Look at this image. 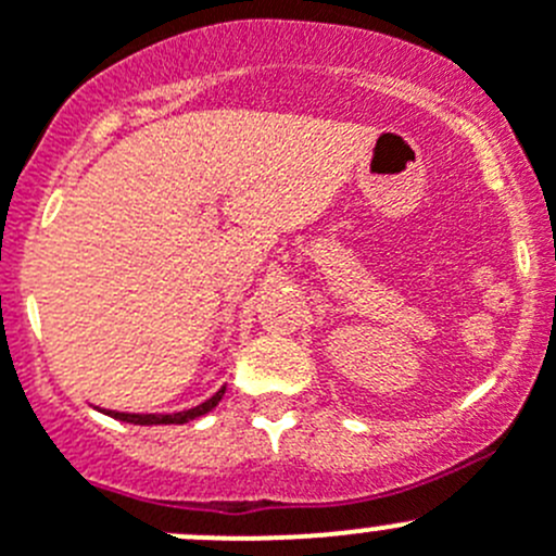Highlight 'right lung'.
Returning a JSON list of instances; mask_svg holds the SVG:
<instances>
[{
    "label": "right lung",
    "instance_id": "obj_1",
    "mask_svg": "<svg viewBox=\"0 0 556 556\" xmlns=\"http://www.w3.org/2000/svg\"><path fill=\"white\" fill-rule=\"evenodd\" d=\"M222 395H225V387H222L214 397H207L205 403H200V406L186 408V412H178V414H126V412H103V414L131 425H184V422H191V419L202 417V414H207L211 408H216V403L222 401Z\"/></svg>",
    "mask_w": 556,
    "mask_h": 556
}]
</instances>
